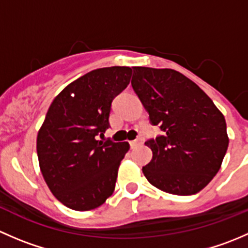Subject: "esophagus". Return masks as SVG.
<instances>
[{"label":"esophagus","mask_w":248,"mask_h":248,"mask_svg":"<svg viewBox=\"0 0 248 248\" xmlns=\"http://www.w3.org/2000/svg\"><path fill=\"white\" fill-rule=\"evenodd\" d=\"M142 142H144V139L142 138H137V139H134V140H132L131 142H129V144H131V146L132 147H134V146H137V145H140V144H142Z\"/></svg>","instance_id":"1"}]
</instances>
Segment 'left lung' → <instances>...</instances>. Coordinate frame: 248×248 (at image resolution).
<instances>
[{
	"label": "left lung",
	"mask_w": 248,
	"mask_h": 248,
	"mask_svg": "<svg viewBox=\"0 0 248 248\" xmlns=\"http://www.w3.org/2000/svg\"><path fill=\"white\" fill-rule=\"evenodd\" d=\"M132 87L163 136L145 145L152 159L142 167L161 191L192 196L221 168L229 139L223 114L196 84L174 69L133 67Z\"/></svg>",
	"instance_id": "8db88e82"
}]
</instances>
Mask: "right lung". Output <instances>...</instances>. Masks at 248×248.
<instances>
[{
    "instance_id": "right-lung-1",
    "label": "right lung",
    "mask_w": 248,
    "mask_h": 248,
    "mask_svg": "<svg viewBox=\"0 0 248 248\" xmlns=\"http://www.w3.org/2000/svg\"><path fill=\"white\" fill-rule=\"evenodd\" d=\"M129 67L89 72L52 101L37 136L39 167L51 193L77 211L101 206L115 189L127 141H102L112 99L131 81Z\"/></svg>"
}]
</instances>
